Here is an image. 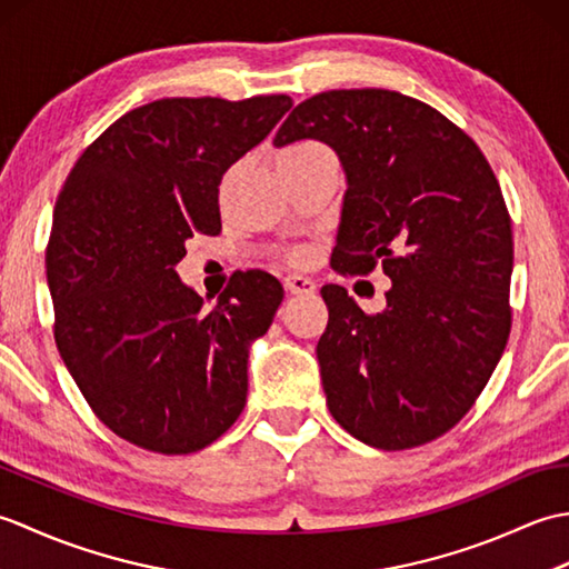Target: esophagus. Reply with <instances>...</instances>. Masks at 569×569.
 Segmentation results:
<instances>
[{
  "label": "esophagus",
  "instance_id": "obj_1",
  "mask_svg": "<svg viewBox=\"0 0 569 569\" xmlns=\"http://www.w3.org/2000/svg\"><path fill=\"white\" fill-rule=\"evenodd\" d=\"M283 286H286V291L291 293V296H312V293L318 291V286L312 283L310 278L298 276V273L286 276V278H283Z\"/></svg>",
  "mask_w": 569,
  "mask_h": 569
}]
</instances>
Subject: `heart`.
<instances>
[{
    "label": "heart",
    "instance_id": "1",
    "mask_svg": "<svg viewBox=\"0 0 569 569\" xmlns=\"http://www.w3.org/2000/svg\"><path fill=\"white\" fill-rule=\"evenodd\" d=\"M291 149H320L318 143H300V147H291ZM310 257V251L306 247H298V249H288L286 259L291 263H306Z\"/></svg>",
    "mask_w": 569,
    "mask_h": 569
}]
</instances>
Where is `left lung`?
I'll use <instances>...</instances> for the list:
<instances>
[{
  "label": "left lung",
  "mask_w": 569,
  "mask_h": 569,
  "mask_svg": "<svg viewBox=\"0 0 569 569\" xmlns=\"http://www.w3.org/2000/svg\"><path fill=\"white\" fill-rule=\"evenodd\" d=\"M300 139L332 147L347 176L332 269L391 278L377 316L322 286L330 413L379 450L426 445L467 416L509 342L513 234L499 180L462 129L393 90L300 102L273 143Z\"/></svg>",
  "instance_id": "1"
}]
</instances>
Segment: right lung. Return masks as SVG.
Wrapping results in <instances>:
<instances>
[{
    "mask_svg": "<svg viewBox=\"0 0 569 569\" xmlns=\"http://www.w3.org/2000/svg\"><path fill=\"white\" fill-rule=\"evenodd\" d=\"M293 100L166 98L119 117L56 200L46 278L56 345L84 401L119 438L161 455L214 442L247 403L249 345L283 286L241 271L212 308L176 263L220 234V180Z\"/></svg>",
    "mask_w": 569,
    "mask_h": 569,
    "instance_id": "obj_1",
    "label": "right lung"
}]
</instances>
